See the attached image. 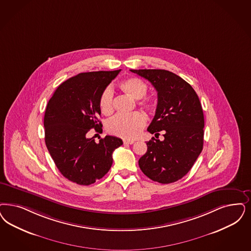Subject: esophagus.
I'll list each match as a JSON object with an SVG mask.
<instances>
[{
    "instance_id": "obj_1",
    "label": "esophagus",
    "mask_w": 251,
    "mask_h": 251,
    "mask_svg": "<svg viewBox=\"0 0 251 251\" xmlns=\"http://www.w3.org/2000/svg\"><path fill=\"white\" fill-rule=\"evenodd\" d=\"M134 143L133 140H123V144H127V145H132Z\"/></svg>"
}]
</instances>
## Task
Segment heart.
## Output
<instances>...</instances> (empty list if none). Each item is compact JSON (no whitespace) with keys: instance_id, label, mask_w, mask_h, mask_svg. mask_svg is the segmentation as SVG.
Returning a JSON list of instances; mask_svg holds the SVG:
<instances>
[{"instance_id":"obj_1","label":"heart","mask_w":251,"mask_h":251,"mask_svg":"<svg viewBox=\"0 0 251 251\" xmlns=\"http://www.w3.org/2000/svg\"><path fill=\"white\" fill-rule=\"evenodd\" d=\"M120 88L123 92L137 99V104L147 111H153L156 108V98L152 95H146L147 84L140 78L130 77L122 79ZM99 106L104 115H110L114 110L113 92L106 88L99 99ZM146 124L145 116L140 112L120 114L107 122V131L121 138H136Z\"/></svg>"}]
</instances>
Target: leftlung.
Listing matches in <instances>:
<instances>
[{"label": "left lung", "instance_id": "1", "mask_svg": "<svg viewBox=\"0 0 251 251\" xmlns=\"http://www.w3.org/2000/svg\"><path fill=\"white\" fill-rule=\"evenodd\" d=\"M147 78L157 92L156 114L147 130L164 131V140L147 142V153L139 159L145 175L155 182H176L188 173L204 142V115L199 96L188 82L164 69H130Z\"/></svg>", "mask_w": 251, "mask_h": 251}]
</instances>
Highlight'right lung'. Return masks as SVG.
Here are the masks:
<instances>
[{
	"instance_id": "obj_1",
	"label": "right lung",
	"mask_w": 251,
	"mask_h": 251,
	"mask_svg": "<svg viewBox=\"0 0 251 251\" xmlns=\"http://www.w3.org/2000/svg\"><path fill=\"white\" fill-rule=\"evenodd\" d=\"M120 72L79 73L60 84L47 104L46 147L61 174L77 184L89 185L103 178L111 168L114 150L123 144L109 135L98 144L86 137L91 129L102 130L99 99Z\"/></svg>"
}]
</instances>
